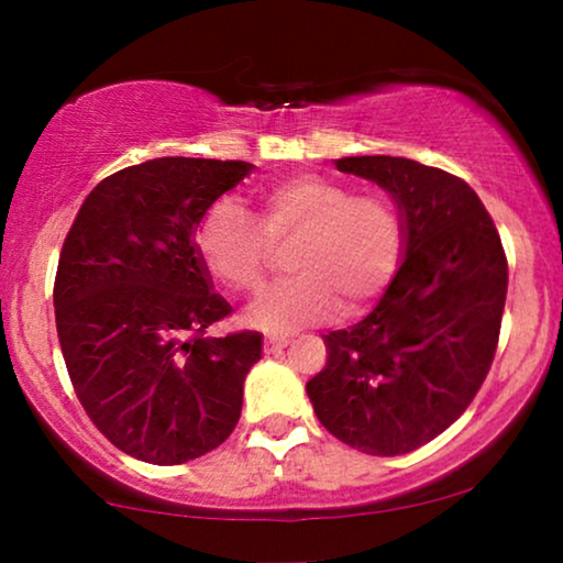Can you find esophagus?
I'll return each mask as SVG.
<instances>
[{"instance_id":"1","label":"esophagus","mask_w":563,"mask_h":563,"mask_svg":"<svg viewBox=\"0 0 563 563\" xmlns=\"http://www.w3.org/2000/svg\"><path fill=\"white\" fill-rule=\"evenodd\" d=\"M287 343H289V335L268 333V335L264 338V351H266V353H276V351H282Z\"/></svg>"}]
</instances>
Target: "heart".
I'll return each instance as SVG.
<instances>
[{
  "mask_svg": "<svg viewBox=\"0 0 563 563\" xmlns=\"http://www.w3.org/2000/svg\"><path fill=\"white\" fill-rule=\"evenodd\" d=\"M297 238L289 279L253 305L251 320L291 330L372 307L395 279L405 253V218L384 191L299 174L274 181L258 199L256 220L220 199L195 230V249L214 279L235 295H256L268 276V249Z\"/></svg>",
  "mask_w": 563,
  "mask_h": 563,
  "instance_id": "obj_1",
  "label": "heart"
}]
</instances>
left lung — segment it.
<instances>
[{"label": "left lung", "mask_w": 563, "mask_h": 563, "mask_svg": "<svg viewBox=\"0 0 563 563\" xmlns=\"http://www.w3.org/2000/svg\"><path fill=\"white\" fill-rule=\"evenodd\" d=\"M405 218V261L364 320L322 335L307 382L314 415L368 456H402L453 426L487 379L503 328L507 258L482 199L459 176L395 156H349Z\"/></svg>", "instance_id": "left-lung-1"}]
</instances>
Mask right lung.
I'll list each match as a JSON object with an SVG mask.
<instances>
[{
    "instance_id": "add662e5",
    "label": "right lung",
    "mask_w": 563,
    "mask_h": 563,
    "mask_svg": "<svg viewBox=\"0 0 563 563\" xmlns=\"http://www.w3.org/2000/svg\"><path fill=\"white\" fill-rule=\"evenodd\" d=\"M251 164L153 158L107 176L60 249L58 343L89 420L128 456L187 464L233 433L261 333L207 328L230 305L212 291L195 228Z\"/></svg>"
}]
</instances>
